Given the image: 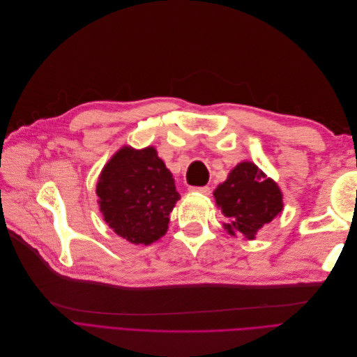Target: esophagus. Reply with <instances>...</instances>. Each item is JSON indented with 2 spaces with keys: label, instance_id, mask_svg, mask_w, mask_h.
Segmentation results:
<instances>
[{
  "label": "esophagus",
  "instance_id": "34e87169",
  "mask_svg": "<svg viewBox=\"0 0 357 357\" xmlns=\"http://www.w3.org/2000/svg\"><path fill=\"white\" fill-rule=\"evenodd\" d=\"M189 190L201 193V195H210V188L208 186H192V188H189Z\"/></svg>",
  "mask_w": 357,
  "mask_h": 357
}]
</instances>
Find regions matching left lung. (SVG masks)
Returning a JSON list of instances; mask_svg holds the SVG:
<instances>
[{
  "label": "left lung",
  "instance_id": "1",
  "mask_svg": "<svg viewBox=\"0 0 357 357\" xmlns=\"http://www.w3.org/2000/svg\"><path fill=\"white\" fill-rule=\"evenodd\" d=\"M214 198L228 220L225 228L245 240H253L257 231L283 210L278 186L252 162L236 165L228 180L214 190Z\"/></svg>",
  "mask_w": 357,
  "mask_h": 357
}]
</instances>
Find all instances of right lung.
I'll use <instances>...</instances> for the list:
<instances>
[{"label": "right lung", "instance_id": "right-lung-1", "mask_svg": "<svg viewBox=\"0 0 357 357\" xmlns=\"http://www.w3.org/2000/svg\"><path fill=\"white\" fill-rule=\"evenodd\" d=\"M96 195L104 220L129 243L150 244L165 235L180 195L153 147H123L101 172Z\"/></svg>", "mask_w": 357, "mask_h": 357}]
</instances>
